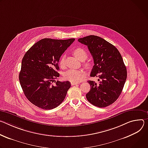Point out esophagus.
Wrapping results in <instances>:
<instances>
[{
  "instance_id": "obj_1",
  "label": "esophagus",
  "mask_w": 148,
  "mask_h": 148,
  "mask_svg": "<svg viewBox=\"0 0 148 148\" xmlns=\"http://www.w3.org/2000/svg\"><path fill=\"white\" fill-rule=\"evenodd\" d=\"M79 83L77 82H71V85L72 86H73V85H78Z\"/></svg>"
}]
</instances>
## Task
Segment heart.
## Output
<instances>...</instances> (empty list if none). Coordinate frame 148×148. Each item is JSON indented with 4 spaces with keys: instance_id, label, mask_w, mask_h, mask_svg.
Returning <instances> with one entry per match:
<instances>
[{
    "instance_id": "heart-1",
    "label": "heart",
    "mask_w": 148,
    "mask_h": 148,
    "mask_svg": "<svg viewBox=\"0 0 148 148\" xmlns=\"http://www.w3.org/2000/svg\"><path fill=\"white\" fill-rule=\"evenodd\" d=\"M74 55L80 60H85L88 57V53L85 49L82 47L76 48L73 51ZM64 56H62L59 61V64L62 68L64 67ZM85 66L89 68L90 67V63L89 62L85 63ZM85 73L80 70L76 69H69L65 72L63 77L65 80H69L71 82H77L79 80L84 77Z\"/></svg>"
}]
</instances>
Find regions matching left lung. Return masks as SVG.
<instances>
[{
	"label": "left lung",
	"instance_id": "left-lung-1",
	"mask_svg": "<svg viewBox=\"0 0 148 148\" xmlns=\"http://www.w3.org/2000/svg\"><path fill=\"white\" fill-rule=\"evenodd\" d=\"M78 41L88 46L93 57L90 76L99 77L98 83L88 81L90 89L86 99L97 107L109 106L118 99L126 80L127 70L122 57L115 46L99 36L90 35Z\"/></svg>",
	"mask_w": 148,
	"mask_h": 148
}]
</instances>
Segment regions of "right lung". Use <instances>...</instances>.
Masks as SVG:
<instances>
[{
  "label": "right lung",
  "mask_w": 148,
  "mask_h": 148,
  "mask_svg": "<svg viewBox=\"0 0 148 148\" xmlns=\"http://www.w3.org/2000/svg\"><path fill=\"white\" fill-rule=\"evenodd\" d=\"M74 40L45 38L35 43L24 55L19 82L25 96L34 105L52 109L64 99L71 84L55 79L59 76L57 71L60 58ZM53 81L55 85L52 84Z\"/></svg>",
  "instance_id": "add662e5"
}]
</instances>
